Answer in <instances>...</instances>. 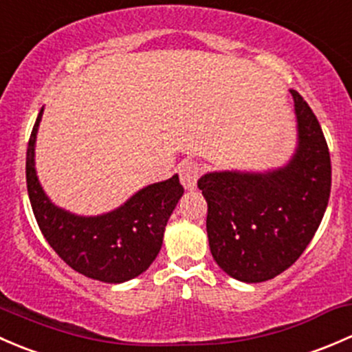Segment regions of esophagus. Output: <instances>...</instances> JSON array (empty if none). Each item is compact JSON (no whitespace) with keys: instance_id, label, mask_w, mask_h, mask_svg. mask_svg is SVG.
Segmentation results:
<instances>
[{"instance_id":"34e87169","label":"esophagus","mask_w":352,"mask_h":352,"mask_svg":"<svg viewBox=\"0 0 352 352\" xmlns=\"http://www.w3.org/2000/svg\"><path fill=\"white\" fill-rule=\"evenodd\" d=\"M200 164L197 161H183L177 166V175H179V181L184 188L191 190L197 184L198 177H200Z\"/></svg>"}]
</instances>
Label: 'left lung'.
<instances>
[{
    "instance_id": "8db88e82",
    "label": "left lung",
    "mask_w": 352,
    "mask_h": 352,
    "mask_svg": "<svg viewBox=\"0 0 352 352\" xmlns=\"http://www.w3.org/2000/svg\"><path fill=\"white\" fill-rule=\"evenodd\" d=\"M298 149L276 171L208 173L198 188L208 203L206 232L213 259L245 283L273 280L310 244L331 195V154L317 117L292 89Z\"/></svg>"
}]
</instances>
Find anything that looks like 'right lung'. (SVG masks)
Masks as SVG:
<instances>
[{
	"mask_svg": "<svg viewBox=\"0 0 352 352\" xmlns=\"http://www.w3.org/2000/svg\"><path fill=\"white\" fill-rule=\"evenodd\" d=\"M38 113L27 147V190L43 237L78 273L104 283L139 276L157 257L166 223L183 197L179 177L154 183L107 215L78 217L50 203L35 175Z\"/></svg>",
	"mask_w": 352,
	"mask_h": 352,
	"instance_id": "right-lung-1",
	"label": "right lung"
}]
</instances>
